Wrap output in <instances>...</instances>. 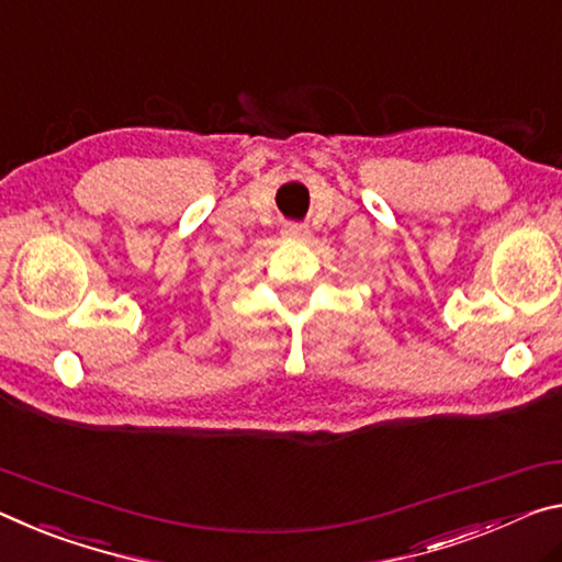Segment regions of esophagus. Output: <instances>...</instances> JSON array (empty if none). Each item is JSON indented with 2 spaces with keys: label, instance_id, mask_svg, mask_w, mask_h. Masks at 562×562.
<instances>
[{
  "label": "esophagus",
  "instance_id": "34e87169",
  "mask_svg": "<svg viewBox=\"0 0 562 562\" xmlns=\"http://www.w3.org/2000/svg\"><path fill=\"white\" fill-rule=\"evenodd\" d=\"M283 236L286 238H308V226H303V224H286L283 226Z\"/></svg>",
  "mask_w": 562,
  "mask_h": 562
}]
</instances>
